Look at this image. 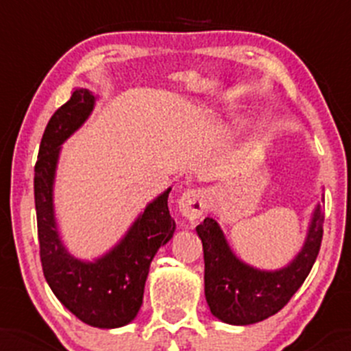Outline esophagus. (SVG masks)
I'll list each match as a JSON object with an SVG mask.
<instances>
[{"instance_id": "1", "label": "esophagus", "mask_w": 351, "mask_h": 351, "mask_svg": "<svg viewBox=\"0 0 351 351\" xmlns=\"http://www.w3.org/2000/svg\"><path fill=\"white\" fill-rule=\"evenodd\" d=\"M207 193L200 189L186 190L178 200L180 214H182L183 217L190 219V221H197L198 217H202V214L207 210Z\"/></svg>"}]
</instances>
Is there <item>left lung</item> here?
<instances>
[{"instance_id":"8db88e82","label":"left lung","mask_w":351,"mask_h":351,"mask_svg":"<svg viewBox=\"0 0 351 351\" xmlns=\"http://www.w3.org/2000/svg\"><path fill=\"white\" fill-rule=\"evenodd\" d=\"M324 212L317 202L299 253L277 270H263L243 261L229 246L214 217L197 226L205 263V299L219 321L234 326L260 323L277 314L309 275L323 239Z\"/></svg>"}]
</instances>
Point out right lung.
<instances>
[{
  "label": "right lung",
  "mask_w": 351,
  "mask_h": 351,
  "mask_svg": "<svg viewBox=\"0 0 351 351\" xmlns=\"http://www.w3.org/2000/svg\"><path fill=\"white\" fill-rule=\"evenodd\" d=\"M98 95L74 88L56 110L40 141L34 193L44 277L59 302L83 323L113 329L132 323L143 306L151 261L175 234L168 210L171 186L159 193L134 219L125 234L93 260L69 253L61 238L54 207V185L62 144L90 119Z\"/></svg>",
  "instance_id": "obj_1"
}]
</instances>
